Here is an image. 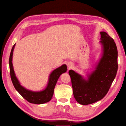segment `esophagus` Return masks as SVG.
Wrapping results in <instances>:
<instances>
[{
    "label": "esophagus",
    "mask_w": 126,
    "mask_h": 126,
    "mask_svg": "<svg viewBox=\"0 0 126 126\" xmlns=\"http://www.w3.org/2000/svg\"><path fill=\"white\" fill-rule=\"evenodd\" d=\"M73 64L72 63H67V67L69 68H71L73 67Z\"/></svg>",
    "instance_id": "34e87169"
}]
</instances>
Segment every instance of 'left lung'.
I'll return each mask as SVG.
<instances>
[{
  "mask_svg": "<svg viewBox=\"0 0 126 126\" xmlns=\"http://www.w3.org/2000/svg\"><path fill=\"white\" fill-rule=\"evenodd\" d=\"M102 52L87 79L73 70L69 71L73 94L78 103L90 104L100 100L108 93L118 70V51L114 41L105 32H100Z\"/></svg>",
  "mask_w": 126,
  "mask_h": 126,
  "instance_id": "1",
  "label": "left lung"
}]
</instances>
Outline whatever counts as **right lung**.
Here are the masks:
<instances>
[{
    "label": "right lung",
    "instance_id": "obj_1",
    "mask_svg": "<svg viewBox=\"0 0 126 126\" xmlns=\"http://www.w3.org/2000/svg\"><path fill=\"white\" fill-rule=\"evenodd\" d=\"M15 46L16 44L12 47L9 57L10 74L14 88L23 97L31 103L41 104L48 102L52 98L55 85L59 77L62 74L66 73L67 71L66 65L63 64L52 71L49 76L48 84L44 90L38 92L28 90L20 85V83L17 78L16 77V74L14 73L13 63H12V58H13V51Z\"/></svg>",
    "mask_w": 126,
    "mask_h": 126
}]
</instances>
